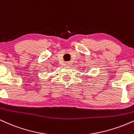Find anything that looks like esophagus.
I'll list each match as a JSON object with an SVG mask.
<instances>
[{
	"mask_svg": "<svg viewBox=\"0 0 134 134\" xmlns=\"http://www.w3.org/2000/svg\"><path fill=\"white\" fill-rule=\"evenodd\" d=\"M65 64L67 65H70V62H65Z\"/></svg>",
	"mask_w": 134,
	"mask_h": 134,
	"instance_id": "obj_1",
	"label": "esophagus"
}]
</instances>
